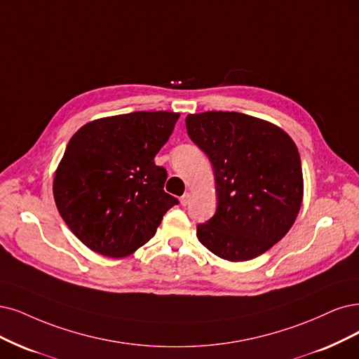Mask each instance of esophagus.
<instances>
[{
    "label": "esophagus",
    "instance_id": "esophagus-1",
    "mask_svg": "<svg viewBox=\"0 0 359 359\" xmlns=\"http://www.w3.org/2000/svg\"><path fill=\"white\" fill-rule=\"evenodd\" d=\"M189 201H191V194H189V192H184L183 196L180 198V204H182L183 207H187V205L189 204Z\"/></svg>",
    "mask_w": 359,
    "mask_h": 359
}]
</instances>
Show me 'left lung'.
<instances>
[{"instance_id": "8db88e82", "label": "left lung", "mask_w": 359, "mask_h": 359, "mask_svg": "<svg viewBox=\"0 0 359 359\" xmlns=\"http://www.w3.org/2000/svg\"><path fill=\"white\" fill-rule=\"evenodd\" d=\"M191 140L213 165L215 216L196 226L211 253L229 260L255 259L293 226L303 198L297 146L284 130L240 112L187 116Z\"/></svg>"}]
</instances>
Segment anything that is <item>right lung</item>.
Instances as JSON below:
<instances>
[{"mask_svg": "<svg viewBox=\"0 0 359 359\" xmlns=\"http://www.w3.org/2000/svg\"><path fill=\"white\" fill-rule=\"evenodd\" d=\"M179 116L131 112L96 119L72 136L53 194L62 219L90 250L108 257L131 255L179 204L164 191L167 170L154 161Z\"/></svg>", "mask_w": 359, "mask_h": 359, "instance_id": "add662e5", "label": "right lung"}]
</instances>
